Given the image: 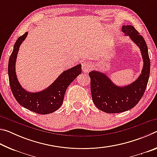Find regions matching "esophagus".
I'll use <instances>...</instances> for the list:
<instances>
[{"instance_id": "34e87169", "label": "esophagus", "mask_w": 157, "mask_h": 157, "mask_svg": "<svg viewBox=\"0 0 157 157\" xmlns=\"http://www.w3.org/2000/svg\"><path fill=\"white\" fill-rule=\"evenodd\" d=\"M82 70H83L84 73L88 72L91 68V63L89 62H87V61H84V62L82 63Z\"/></svg>"}]
</instances>
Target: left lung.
I'll use <instances>...</instances> for the list:
<instances>
[{
    "instance_id": "left-lung-1",
    "label": "left lung",
    "mask_w": 157,
    "mask_h": 157,
    "mask_svg": "<svg viewBox=\"0 0 157 157\" xmlns=\"http://www.w3.org/2000/svg\"><path fill=\"white\" fill-rule=\"evenodd\" d=\"M122 30L139 47L143 59L141 74L128 86H116L104 73L91 71V91L93 102L100 110L108 113L123 112L134 107L144 94L150 77V60L147 44L134 27L123 25Z\"/></svg>"
}]
</instances>
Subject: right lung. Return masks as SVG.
I'll list each match as a JSON object with an SVG mask.
<instances>
[{"mask_svg":"<svg viewBox=\"0 0 157 157\" xmlns=\"http://www.w3.org/2000/svg\"><path fill=\"white\" fill-rule=\"evenodd\" d=\"M28 35L25 33L16 41L8 63L10 88L17 102L27 109L39 114L54 112L62 105L65 92L71 82L82 73L81 64L65 71L47 89L40 92L30 93L21 87L15 72V63L20 45Z\"/></svg>","mask_w":157,"mask_h":157,"instance_id":"obj_1","label":"right lung"}]
</instances>
